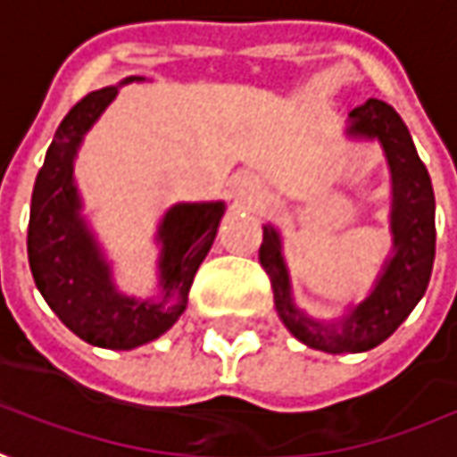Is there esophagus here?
Here are the masks:
<instances>
[{"label": "esophagus", "instance_id": "1", "mask_svg": "<svg viewBox=\"0 0 457 457\" xmlns=\"http://www.w3.org/2000/svg\"><path fill=\"white\" fill-rule=\"evenodd\" d=\"M235 197L240 199L243 204H247V207H253V204H258L260 199L265 197V187L255 177H237L235 179Z\"/></svg>", "mask_w": 457, "mask_h": 457}]
</instances>
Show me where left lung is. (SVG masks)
I'll use <instances>...</instances> for the list:
<instances>
[{
  "mask_svg": "<svg viewBox=\"0 0 457 457\" xmlns=\"http://www.w3.org/2000/svg\"><path fill=\"white\" fill-rule=\"evenodd\" d=\"M349 134L382 141L395 184V255L386 262L385 273L370 298L359 303L341 323L323 326L319 321H311L293 306L288 273L280 258V240L276 229L262 228L260 245V265L270 278L280 321L286 323V328L298 341L328 354L370 352L392 337L428 291L435 262L433 181L417 156L415 144L400 113L389 103L370 98L364 105L352 111Z\"/></svg>",
  "mask_w": 457,
  "mask_h": 457,
  "instance_id": "8db88e82",
  "label": "left lung"
}]
</instances>
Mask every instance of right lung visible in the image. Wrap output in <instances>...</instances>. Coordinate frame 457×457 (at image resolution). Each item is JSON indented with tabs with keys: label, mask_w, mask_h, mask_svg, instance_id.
Returning a JSON list of instances; mask_svg holds the SVG:
<instances>
[{
	"label": "right lung",
	"mask_w": 457,
	"mask_h": 457,
	"mask_svg": "<svg viewBox=\"0 0 457 457\" xmlns=\"http://www.w3.org/2000/svg\"><path fill=\"white\" fill-rule=\"evenodd\" d=\"M131 80L136 78L126 83ZM116 93L119 87L87 93L57 126L32 189L27 258L42 298L75 337L101 349L126 352L159 338L184 313L195 273L212 247L225 204H177L166 212L159 229L164 250L162 295L156 301H134L116 293L111 270L78 214L80 199L72 181L80 138Z\"/></svg>",
	"instance_id": "obj_1"
}]
</instances>
